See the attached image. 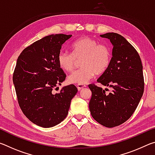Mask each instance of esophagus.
<instances>
[{"label": "esophagus", "mask_w": 155, "mask_h": 155, "mask_svg": "<svg viewBox=\"0 0 155 155\" xmlns=\"http://www.w3.org/2000/svg\"><path fill=\"white\" fill-rule=\"evenodd\" d=\"M85 87H86V85H82V84H78V85H77V89H78V91L81 90H82L83 88Z\"/></svg>", "instance_id": "esophagus-1"}]
</instances>
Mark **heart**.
<instances>
[{
	"mask_svg": "<svg viewBox=\"0 0 155 155\" xmlns=\"http://www.w3.org/2000/svg\"><path fill=\"white\" fill-rule=\"evenodd\" d=\"M72 54L61 51L57 56L59 67L66 72L74 69L76 60L81 59L79 70H75L68 77V82L71 84L87 83L95 74H101L109 66L111 59L110 48L105 44L89 37L78 39L72 44Z\"/></svg>",
	"mask_w": 155,
	"mask_h": 155,
	"instance_id": "1",
	"label": "heart"
}]
</instances>
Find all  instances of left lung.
<instances>
[{"instance_id":"left-lung-1","label":"left lung","mask_w":155,"mask_h":155,"mask_svg":"<svg viewBox=\"0 0 155 155\" xmlns=\"http://www.w3.org/2000/svg\"><path fill=\"white\" fill-rule=\"evenodd\" d=\"M101 37L114 47L109 66L97 81L112 91L106 94L107 89L89 85L92 93L89 108L96 121L112 128L129 119L137 107L144 90L143 66L138 52L124 37L115 33Z\"/></svg>"}]
</instances>
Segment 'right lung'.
I'll return each mask as SVG.
<instances>
[{"instance_id": "add662e5", "label": "right lung", "mask_w": 155, "mask_h": 155, "mask_svg": "<svg viewBox=\"0 0 155 155\" xmlns=\"http://www.w3.org/2000/svg\"><path fill=\"white\" fill-rule=\"evenodd\" d=\"M71 37L65 34L44 37L23 50L17 59L13 82L18 104L25 116L40 127L50 128L61 122L78 91L74 85H69L59 93L52 92L66 77L57 56Z\"/></svg>"}]
</instances>
